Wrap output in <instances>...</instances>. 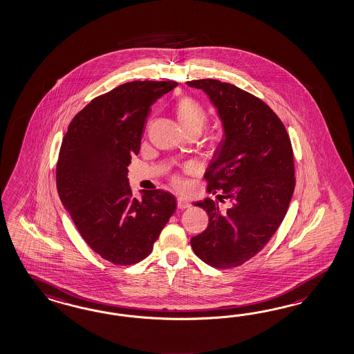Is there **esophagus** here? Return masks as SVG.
Listing matches in <instances>:
<instances>
[{
	"label": "esophagus",
	"instance_id": "esophagus-1",
	"mask_svg": "<svg viewBox=\"0 0 354 354\" xmlns=\"http://www.w3.org/2000/svg\"><path fill=\"white\" fill-rule=\"evenodd\" d=\"M192 204L190 202L186 199V198H182V196H178L177 198V207L180 208V209H186V208H189Z\"/></svg>",
	"mask_w": 354,
	"mask_h": 354
}]
</instances>
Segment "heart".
<instances>
[{
    "label": "heart",
    "instance_id": "1",
    "mask_svg": "<svg viewBox=\"0 0 354 354\" xmlns=\"http://www.w3.org/2000/svg\"><path fill=\"white\" fill-rule=\"evenodd\" d=\"M177 116L186 131H202L208 120V112L201 102L192 97H185L177 104ZM174 185H181V177H173Z\"/></svg>",
    "mask_w": 354,
    "mask_h": 354
}]
</instances>
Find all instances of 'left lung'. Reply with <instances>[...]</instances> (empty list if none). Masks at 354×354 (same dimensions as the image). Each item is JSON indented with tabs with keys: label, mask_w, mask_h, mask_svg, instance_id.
I'll return each mask as SVG.
<instances>
[{
	"label": "left lung",
	"mask_w": 354,
	"mask_h": 354,
	"mask_svg": "<svg viewBox=\"0 0 354 354\" xmlns=\"http://www.w3.org/2000/svg\"><path fill=\"white\" fill-rule=\"evenodd\" d=\"M205 91L218 110L225 138L204 174L209 194L227 199L196 203L208 213L207 229L192 238V251L217 269L252 259L282 223L295 190L292 145L282 120L260 98L213 79L187 81Z\"/></svg>",
	"instance_id": "1"
}]
</instances>
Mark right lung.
I'll return each mask as SVG.
<instances>
[{"label":"right lung","instance_id":"obj_1","mask_svg":"<svg viewBox=\"0 0 354 354\" xmlns=\"http://www.w3.org/2000/svg\"><path fill=\"white\" fill-rule=\"evenodd\" d=\"M176 81H131L91 100L62 141L57 189L82 239L102 259L133 265L146 259L176 211L164 190L131 198L128 165L141 149L153 102Z\"/></svg>","mask_w":354,"mask_h":354}]
</instances>
